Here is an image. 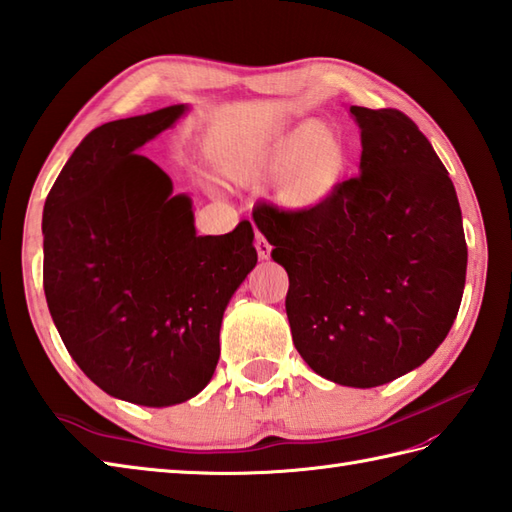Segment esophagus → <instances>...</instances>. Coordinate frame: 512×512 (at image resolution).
<instances>
[{"mask_svg":"<svg viewBox=\"0 0 512 512\" xmlns=\"http://www.w3.org/2000/svg\"><path fill=\"white\" fill-rule=\"evenodd\" d=\"M254 245H256V252H258V256L260 258H269L271 256V245H269V241L267 238L260 234V232H256V238H254Z\"/></svg>","mask_w":512,"mask_h":512,"instance_id":"esophagus-1","label":"esophagus"}]
</instances>
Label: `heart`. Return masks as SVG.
I'll return each instance as SVG.
<instances>
[{"instance_id":"b5f03b06","label":"heart","mask_w":512,"mask_h":512,"mask_svg":"<svg viewBox=\"0 0 512 512\" xmlns=\"http://www.w3.org/2000/svg\"><path fill=\"white\" fill-rule=\"evenodd\" d=\"M348 151L328 124H309L276 133L258 151L232 164L241 179L274 181L276 195L289 208H313L322 203L344 177Z\"/></svg>"}]
</instances>
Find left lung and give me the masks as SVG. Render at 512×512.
<instances>
[{
    "instance_id": "8db88e82",
    "label": "left lung",
    "mask_w": 512,
    "mask_h": 512,
    "mask_svg": "<svg viewBox=\"0 0 512 512\" xmlns=\"http://www.w3.org/2000/svg\"><path fill=\"white\" fill-rule=\"evenodd\" d=\"M359 175L313 208L258 203L254 221L287 269L293 344L320 374L374 388L425 363L456 320L467 241L456 188L399 109L350 107Z\"/></svg>"
}]
</instances>
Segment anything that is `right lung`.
I'll use <instances>...</instances> for the list:
<instances>
[{
	"label": "right lung",
	"instance_id": "1",
	"mask_svg": "<svg viewBox=\"0 0 512 512\" xmlns=\"http://www.w3.org/2000/svg\"><path fill=\"white\" fill-rule=\"evenodd\" d=\"M184 111L87 133L43 208V289L56 331L100 390L146 407L184 403L210 383L223 311L258 260L252 223L197 236L190 199L138 155Z\"/></svg>",
	"mask_w": 512,
	"mask_h": 512
}]
</instances>
